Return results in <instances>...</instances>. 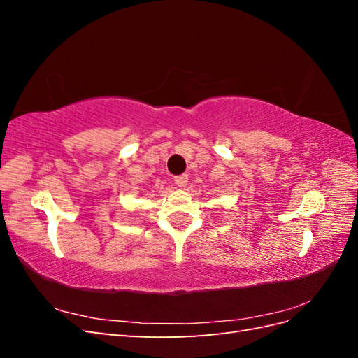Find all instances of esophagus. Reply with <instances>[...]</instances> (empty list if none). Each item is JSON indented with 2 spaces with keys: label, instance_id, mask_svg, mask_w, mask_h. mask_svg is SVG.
I'll return each instance as SVG.
<instances>
[{
  "label": "esophagus",
  "instance_id": "obj_1",
  "mask_svg": "<svg viewBox=\"0 0 358 358\" xmlns=\"http://www.w3.org/2000/svg\"><path fill=\"white\" fill-rule=\"evenodd\" d=\"M175 183H176L178 187H180V188L187 187V183H188V176H187V175H179V176H175Z\"/></svg>",
  "mask_w": 358,
  "mask_h": 358
}]
</instances>
